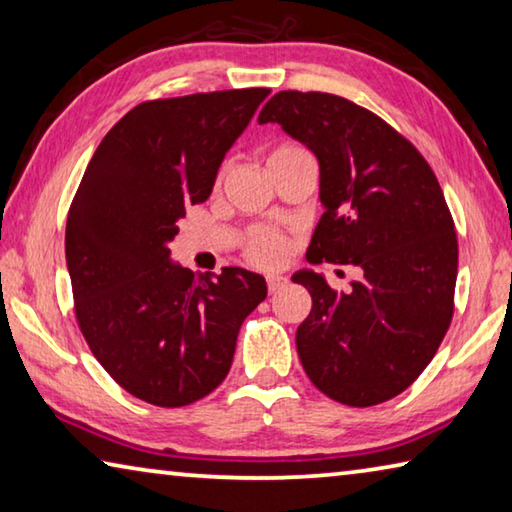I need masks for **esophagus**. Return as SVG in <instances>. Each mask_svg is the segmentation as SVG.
Returning <instances> with one entry per match:
<instances>
[{
  "mask_svg": "<svg viewBox=\"0 0 512 512\" xmlns=\"http://www.w3.org/2000/svg\"><path fill=\"white\" fill-rule=\"evenodd\" d=\"M266 284H268V293H277L280 289L287 287L289 277H284V275H268L266 277Z\"/></svg>",
  "mask_w": 512,
  "mask_h": 512,
  "instance_id": "1",
  "label": "esophagus"
}]
</instances>
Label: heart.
Wrapping results in <instances>:
<instances>
[{"mask_svg": "<svg viewBox=\"0 0 512 512\" xmlns=\"http://www.w3.org/2000/svg\"><path fill=\"white\" fill-rule=\"evenodd\" d=\"M282 151H293V146H282L273 153H282ZM284 253H287V241H284L280 235L268 230H255L253 237H250V246H248V257L253 259L255 264L262 266H273L277 262H282Z\"/></svg>", "mask_w": 512, "mask_h": 512, "instance_id": "1", "label": "heart"}]
</instances>
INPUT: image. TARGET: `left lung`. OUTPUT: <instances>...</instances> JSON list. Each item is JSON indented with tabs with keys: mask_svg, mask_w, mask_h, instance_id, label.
Masks as SVG:
<instances>
[{
	"mask_svg": "<svg viewBox=\"0 0 512 512\" xmlns=\"http://www.w3.org/2000/svg\"><path fill=\"white\" fill-rule=\"evenodd\" d=\"M259 124H280L316 155L323 216L307 262L354 264L339 293L320 273L291 277L311 293L296 345L318 391L372 406L409 388L429 366L454 314L458 244L427 160L375 112L327 92L284 90Z\"/></svg>",
	"mask_w": 512,
	"mask_h": 512,
	"instance_id": "1",
	"label": "left lung"
}]
</instances>
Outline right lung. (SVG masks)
Here are the masks:
<instances>
[{"label": "right lung", "mask_w": 512, "mask_h": 512, "mask_svg": "<svg viewBox=\"0 0 512 512\" xmlns=\"http://www.w3.org/2000/svg\"><path fill=\"white\" fill-rule=\"evenodd\" d=\"M266 88L144 101L94 151L67 214L65 257L79 327L117 384L155 406L210 395L232 366L266 280L171 262L187 207L207 201Z\"/></svg>", "instance_id": "1"}]
</instances>
